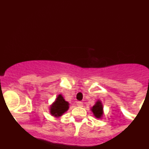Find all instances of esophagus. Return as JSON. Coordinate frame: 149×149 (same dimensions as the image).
Wrapping results in <instances>:
<instances>
[{"mask_svg":"<svg viewBox=\"0 0 149 149\" xmlns=\"http://www.w3.org/2000/svg\"><path fill=\"white\" fill-rule=\"evenodd\" d=\"M76 104H77V106H79V107H82V106H84V104H83V103L81 102V101H78V102L76 103Z\"/></svg>","mask_w":149,"mask_h":149,"instance_id":"1","label":"esophagus"}]
</instances>
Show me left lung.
I'll return each mask as SVG.
<instances>
[{
    "label": "left lung",
    "mask_w": 149,
    "mask_h": 149,
    "mask_svg": "<svg viewBox=\"0 0 149 149\" xmlns=\"http://www.w3.org/2000/svg\"><path fill=\"white\" fill-rule=\"evenodd\" d=\"M103 105L101 101H97L95 104L91 108V111L93 112V115L95 116V118H101L103 116Z\"/></svg>",
    "instance_id": "obj_1"
}]
</instances>
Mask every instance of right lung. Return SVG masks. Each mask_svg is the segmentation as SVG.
Returning <instances> with one entry per match:
<instances>
[{"label": "right lung", "instance_id": "1", "mask_svg": "<svg viewBox=\"0 0 149 149\" xmlns=\"http://www.w3.org/2000/svg\"><path fill=\"white\" fill-rule=\"evenodd\" d=\"M69 109V103L65 101L61 94L58 95L55 102L50 107V113L55 117H60Z\"/></svg>", "mask_w": 149, "mask_h": 149}]
</instances>
